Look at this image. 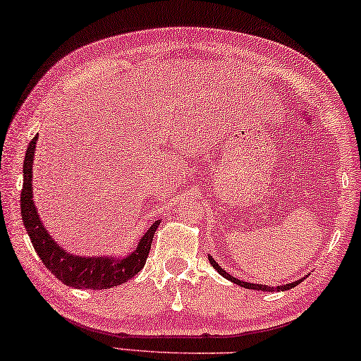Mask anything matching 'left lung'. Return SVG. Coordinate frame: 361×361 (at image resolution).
Returning <instances> with one entry per match:
<instances>
[{
  "mask_svg": "<svg viewBox=\"0 0 361 361\" xmlns=\"http://www.w3.org/2000/svg\"><path fill=\"white\" fill-rule=\"evenodd\" d=\"M207 259H209V262H211L215 271H217V272L220 274V276L225 277V279H227V281H230V282L240 285V287L250 288V290H259V292H283V290H290V288L297 287V285L301 283V281H303V279H298V281H295V282H292V283H282V285H277V287H271V285H262V283H250V282H243V281H240V279L230 276V274H228L227 271H224V269L220 267V266L217 264V262L214 261V257H212L211 255L207 256Z\"/></svg>",
  "mask_w": 361,
  "mask_h": 361,
  "instance_id": "1",
  "label": "left lung"
}]
</instances>
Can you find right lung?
<instances>
[{
  "label": "right lung",
  "mask_w": 361,
  "mask_h": 361,
  "mask_svg": "<svg viewBox=\"0 0 361 361\" xmlns=\"http://www.w3.org/2000/svg\"><path fill=\"white\" fill-rule=\"evenodd\" d=\"M39 136L29 142L24 159V185L20 192V215H23L27 235L30 236L32 246L45 267L58 281L73 288L104 290L128 282L136 276L146 264L155 230L160 220L150 225L146 233L141 236L136 248L128 256H80L64 250L58 245L43 225L39 211L34 204L32 192V166L35 159V144Z\"/></svg>",
  "instance_id": "1"
}]
</instances>
